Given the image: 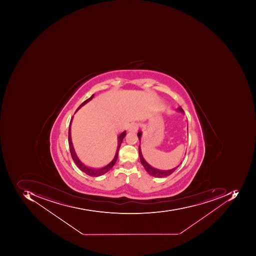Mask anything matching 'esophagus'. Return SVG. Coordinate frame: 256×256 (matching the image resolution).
I'll return each mask as SVG.
<instances>
[{
  "instance_id": "1",
  "label": "esophagus",
  "mask_w": 256,
  "mask_h": 256,
  "mask_svg": "<svg viewBox=\"0 0 256 256\" xmlns=\"http://www.w3.org/2000/svg\"><path fill=\"white\" fill-rule=\"evenodd\" d=\"M138 129V124H136V123H133V124H130L128 128V132H136Z\"/></svg>"
}]
</instances>
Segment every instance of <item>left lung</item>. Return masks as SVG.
Returning <instances> with one entry per match:
<instances>
[{"label": "left lung", "mask_w": 256, "mask_h": 256, "mask_svg": "<svg viewBox=\"0 0 256 256\" xmlns=\"http://www.w3.org/2000/svg\"><path fill=\"white\" fill-rule=\"evenodd\" d=\"M178 112H180V113H182V114H184V110L180 107H178L177 108ZM138 137L139 142H140V138H142V132H139L138 133ZM138 152H139V157H140V163H142L143 167L146 169V172L150 174L152 177L156 178H166L167 176H170V174H172L173 172H176V169L179 167L180 164L178 166H176V167L173 168L169 169V170H160V169L152 167L150 164L144 160V157L142 156V149H140V146L139 144L138 146Z\"/></svg>", "instance_id": "obj_1"}]
</instances>
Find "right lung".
Returning <instances> with one entry per match:
<instances>
[{
	"label": "right lung",
	"mask_w": 256,
	"mask_h": 256,
	"mask_svg": "<svg viewBox=\"0 0 256 256\" xmlns=\"http://www.w3.org/2000/svg\"><path fill=\"white\" fill-rule=\"evenodd\" d=\"M94 94H92L88 99L84 100V102L79 106L78 108L77 109L79 110L82 106H84V104H87L88 102H90L93 98H94ZM76 110V112H77ZM72 119H73V117H72V120L70 122V126H69L68 129V142H69V148H70V156H72V159H73L74 162L76 163V166L79 168L80 170H82L83 172L86 173L88 176H92V177H98V176H102V174H104L106 173H107L112 168V167L114 166L116 164V160L118 159V152L119 149H120V144H122V140L124 139V136H126V132H122L119 134L118 137V148L117 150H116V156H114V158L110 163L107 164V166H104V167L100 168H92L88 167L86 164H84L82 162H80V159L78 157L77 154H76V152H74V149L73 144H72V136H70V126H72Z\"/></svg>",
	"instance_id": "1"
}]
</instances>
